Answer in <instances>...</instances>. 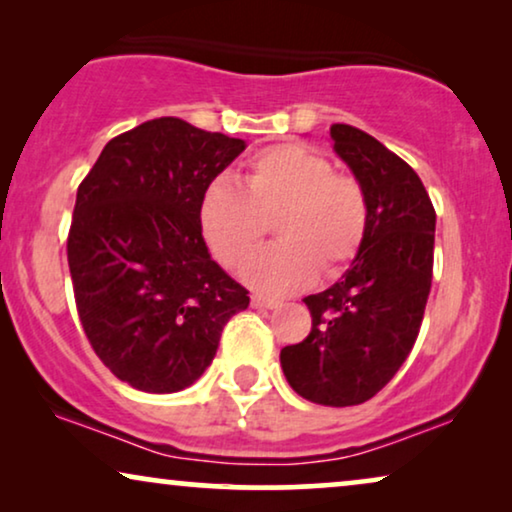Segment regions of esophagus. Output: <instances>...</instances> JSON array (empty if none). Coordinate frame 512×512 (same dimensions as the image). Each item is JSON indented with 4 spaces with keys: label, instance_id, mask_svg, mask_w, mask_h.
Segmentation results:
<instances>
[{
    "label": "esophagus",
    "instance_id": "obj_1",
    "mask_svg": "<svg viewBox=\"0 0 512 512\" xmlns=\"http://www.w3.org/2000/svg\"><path fill=\"white\" fill-rule=\"evenodd\" d=\"M277 305H279L277 298L261 296V293L251 296V307H256V310H272V307H277Z\"/></svg>",
    "mask_w": 512,
    "mask_h": 512
}]
</instances>
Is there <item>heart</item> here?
Instances as JSON below:
<instances>
[{"instance_id": "heart-1", "label": "heart", "mask_w": 512, "mask_h": 512, "mask_svg": "<svg viewBox=\"0 0 512 512\" xmlns=\"http://www.w3.org/2000/svg\"><path fill=\"white\" fill-rule=\"evenodd\" d=\"M275 219L279 242L242 265V279L263 293L305 289L317 275H335L359 254L368 228V200L359 181L335 174L321 153L303 144H275L256 153L244 188L216 179L200 195L198 228L212 256L235 268Z\"/></svg>"}]
</instances>
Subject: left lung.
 <instances>
[{"instance_id":"left-lung-1","label":"left lung","mask_w":512,"mask_h":512,"mask_svg":"<svg viewBox=\"0 0 512 512\" xmlns=\"http://www.w3.org/2000/svg\"><path fill=\"white\" fill-rule=\"evenodd\" d=\"M333 151L368 200L359 254L326 291L305 298L312 331L279 354L298 396L345 408L373 398L415 345L433 275L436 212L412 167L352 125L331 128Z\"/></svg>"}]
</instances>
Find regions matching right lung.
I'll return each instance as SVG.
<instances>
[{
    "instance_id": "1",
    "label": "right lung",
    "mask_w": 512,
    "mask_h": 512,
    "mask_svg": "<svg viewBox=\"0 0 512 512\" xmlns=\"http://www.w3.org/2000/svg\"><path fill=\"white\" fill-rule=\"evenodd\" d=\"M244 149V139L156 118L111 139L76 191V310L95 354L132 389L191 387L228 319L249 307L198 228L202 191Z\"/></svg>"
}]
</instances>
